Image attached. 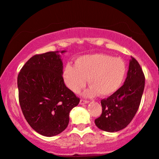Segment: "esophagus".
I'll use <instances>...</instances> for the list:
<instances>
[{"mask_svg": "<svg viewBox=\"0 0 159 159\" xmlns=\"http://www.w3.org/2000/svg\"><path fill=\"white\" fill-rule=\"evenodd\" d=\"M89 103V101L87 100H84V99H81L80 100V104H88Z\"/></svg>", "mask_w": 159, "mask_h": 159, "instance_id": "34e87169", "label": "esophagus"}]
</instances>
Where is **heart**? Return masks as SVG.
Instances as JSON below:
<instances>
[{"instance_id":"heart-1","label":"heart","mask_w":159,"mask_h":159,"mask_svg":"<svg viewBox=\"0 0 159 159\" xmlns=\"http://www.w3.org/2000/svg\"><path fill=\"white\" fill-rule=\"evenodd\" d=\"M126 72V66L120 58H114L103 53L78 57L75 66L67 64L64 70L66 85L74 93H79L88 84L91 86L85 92L87 96H101L113 94L121 87Z\"/></svg>"}]
</instances>
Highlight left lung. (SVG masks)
I'll return each mask as SVG.
<instances>
[{"label": "left lung", "instance_id": "1", "mask_svg": "<svg viewBox=\"0 0 159 159\" xmlns=\"http://www.w3.org/2000/svg\"><path fill=\"white\" fill-rule=\"evenodd\" d=\"M145 77L141 66L131 57L124 84L107 98L101 101L102 113L95 120L99 129L110 133L121 130L130 123L140 105Z\"/></svg>", "mask_w": 159, "mask_h": 159}]
</instances>
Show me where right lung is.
I'll use <instances>...</instances> for the list:
<instances>
[{
    "instance_id": "1",
    "label": "right lung",
    "mask_w": 159,
    "mask_h": 159,
    "mask_svg": "<svg viewBox=\"0 0 159 159\" xmlns=\"http://www.w3.org/2000/svg\"><path fill=\"white\" fill-rule=\"evenodd\" d=\"M62 75L58 51L34 55L18 74L23 114L30 127L43 136L62 133L68 126L70 112L79 104L80 99L65 85Z\"/></svg>"
}]
</instances>
